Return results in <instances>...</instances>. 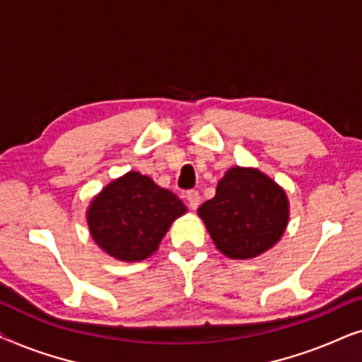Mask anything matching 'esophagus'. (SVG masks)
I'll use <instances>...</instances> for the list:
<instances>
[{
    "instance_id": "obj_1",
    "label": "esophagus",
    "mask_w": 362,
    "mask_h": 362,
    "mask_svg": "<svg viewBox=\"0 0 362 362\" xmlns=\"http://www.w3.org/2000/svg\"><path fill=\"white\" fill-rule=\"evenodd\" d=\"M186 199L189 202V207L191 209H197L199 207V202H201V196L197 191H187L186 192Z\"/></svg>"
}]
</instances>
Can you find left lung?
Here are the masks:
<instances>
[{
  "label": "left lung",
  "instance_id": "obj_1",
  "mask_svg": "<svg viewBox=\"0 0 362 362\" xmlns=\"http://www.w3.org/2000/svg\"><path fill=\"white\" fill-rule=\"evenodd\" d=\"M288 206L285 191L274 180L255 168L234 166L197 214L222 254L244 260L280 240L288 224Z\"/></svg>",
  "mask_w": 362,
  "mask_h": 362
}]
</instances>
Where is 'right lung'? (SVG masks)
<instances>
[{
	"mask_svg": "<svg viewBox=\"0 0 362 362\" xmlns=\"http://www.w3.org/2000/svg\"><path fill=\"white\" fill-rule=\"evenodd\" d=\"M186 206L151 177L130 171L107 185L87 209L92 239L113 259L140 262L155 254Z\"/></svg>",
	"mask_w": 362,
	"mask_h": 362,
	"instance_id": "right-lung-1",
	"label": "right lung"
}]
</instances>
